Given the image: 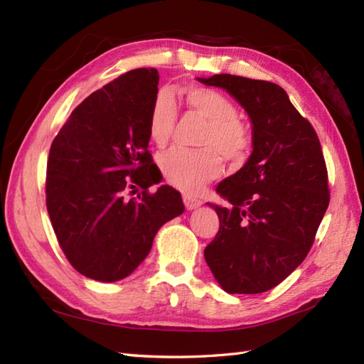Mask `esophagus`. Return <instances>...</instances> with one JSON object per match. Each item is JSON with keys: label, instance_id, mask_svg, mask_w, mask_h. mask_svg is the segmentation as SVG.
<instances>
[{"label": "esophagus", "instance_id": "esophagus-1", "mask_svg": "<svg viewBox=\"0 0 364 364\" xmlns=\"http://www.w3.org/2000/svg\"><path fill=\"white\" fill-rule=\"evenodd\" d=\"M183 202H184V206H186V210H196V208H198L200 205H202V202H200V200H197V198H194L192 196H189V194H184L183 196Z\"/></svg>", "mask_w": 364, "mask_h": 364}]
</instances>
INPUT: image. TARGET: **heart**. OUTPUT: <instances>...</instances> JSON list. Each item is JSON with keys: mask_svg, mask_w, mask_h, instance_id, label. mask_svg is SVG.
I'll return each instance as SVG.
<instances>
[{"mask_svg": "<svg viewBox=\"0 0 364 364\" xmlns=\"http://www.w3.org/2000/svg\"><path fill=\"white\" fill-rule=\"evenodd\" d=\"M184 106L208 120L198 144L203 149H173L159 158L166 180L183 192H198L220 172V154L231 164H241L252 150L249 128L237 119V107L220 92L192 87L184 92ZM176 125V106L172 95L161 90L154 97L149 115V136L158 146L168 144Z\"/></svg>", "mask_w": 364, "mask_h": 364, "instance_id": "obj_1", "label": "heart"}]
</instances>
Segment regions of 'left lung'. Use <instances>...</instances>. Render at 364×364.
I'll return each mask as SVG.
<instances>
[{"mask_svg": "<svg viewBox=\"0 0 364 364\" xmlns=\"http://www.w3.org/2000/svg\"><path fill=\"white\" fill-rule=\"evenodd\" d=\"M198 81L225 89L253 125L252 156L218 186L231 208L210 205L220 225L205 259L227 292H266L306 258L328 208L319 137L278 84L228 73Z\"/></svg>", "mask_w": 364, "mask_h": 364, "instance_id": "left-lung-1", "label": "left lung"}]
</instances>
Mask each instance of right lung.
Instances as JSON below:
<instances>
[{
	"label": "right lung",
	"instance_id": "right-lung-1",
	"mask_svg": "<svg viewBox=\"0 0 364 364\" xmlns=\"http://www.w3.org/2000/svg\"><path fill=\"white\" fill-rule=\"evenodd\" d=\"M158 82L156 68L120 75L76 106L51 144L46 210L65 258L92 280L128 277L158 230L184 211L173 188L149 191L161 181L149 151Z\"/></svg>",
	"mask_w": 364,
	"mask_h": 364
}]
</instances>
